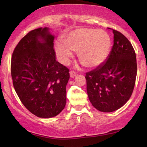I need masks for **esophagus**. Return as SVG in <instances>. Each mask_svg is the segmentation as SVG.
I'll use <instances>...</instances> for the list:
<instances>
[{
    "mask_svg": "<svg viewBox=\"0 0 147 147\" xmlns=\"http://www.w3.org/2000/svg\"><path fill=\"white\" fill-rule=\"evenodd\" d=\"M69 75H70V77L73 78L76 76V72L75 71H74V70H71V71H69Z\"/></svg>",
    "mask_w": 147,
    "mask_h": 147,
    "instance_id": "1",
    "label": "esophagus"
}]
</instances>
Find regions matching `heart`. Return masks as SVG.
Returning <instances> with one entry per match:
<instances>
[{
	"label": "heart",
	"mask_w": 147,
	"mask_h": 147,
	"mask_svg": "<svg viewBox=\"0 0 147 147\" xmlns=\"http://www.w3.org/2000/svg\"><path fill=\"white\" fill-rule=\"evenodd\" d=\"M65 45L55 43L56 53L64 65L73 57L71 51H78L81 63L87 67H97L105 61L111 48V39L102 30L83 28L75 30L64 38Z\"/></svg>",
	"instance_id": "obj_1"
}]
</instances>
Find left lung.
Returning a JSON list of instances; mask_svg holds the SVG:
<instances>
[{"instance_id": "1", "label": "left lung", "mask_w": 147, "mask_h": 147, "mask_svg": "<svg viewBox=\"0 0 147 147\" xmlns=\"http://www.w3.org/2000/svg\"><path fill=\"white\" fill-rule=\"evenodd\" d=\"M112 31L114 44L106 61L86 74L90 101L104 112L115 111L126 103L133 92L137 73L131 43L120 32Z\"/></svg>"}]
</instances>
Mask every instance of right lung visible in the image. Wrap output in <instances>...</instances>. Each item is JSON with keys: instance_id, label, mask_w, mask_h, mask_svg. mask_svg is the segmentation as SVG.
Listing matches in <instances>:
<instances>
[{"instance_id": "add662e5", "label": "right lung", "mask_w": 147, "mask_h": 147, "mask_svg": "<svg viewBox=\"0 0 147 147\" xmlns=\"http://www.w3.org/2000/svg\"><path fill=\"white\" fill-rule=\"evenodd\" d=\"M53 39L47 27L32 30L19 42L11 57L16 93L25 107L39 118L57 116L66 104L69 71L55 60Z\"/></svg>"}]
</instances>
